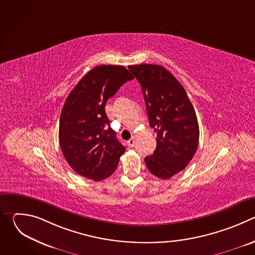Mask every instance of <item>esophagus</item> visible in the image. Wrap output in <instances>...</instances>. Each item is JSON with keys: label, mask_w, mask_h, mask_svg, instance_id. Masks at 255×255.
I'll list each match as a JSON object with an SVG mask.
<instances>
[{"label": "esophagus", "mask_w": 255, "mask_h": 255, "mask_svg": "<svg viewBox=\"0 0 255 255\" xmlns=\"http://www.w3.org/2000/svg\"><path fill=\"white\" fill-rule=\"evenodd\" d=\"M135 143H136V140H135V138H131L130 140H128V141H127V145H128L129 147H134Z\"/></svg>", "instance_id": "obj_1"}]
</instances>
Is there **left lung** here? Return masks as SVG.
Masks as SVG:
<instances>
[{"label": "left lung", "instance_id": "8db88e82", "mask_svg": "<svg viewBox=\"0 0 255 255\" xmlns=\"http://www.w3.org/2000/svg\"><path fill=\"white\" fill-rule=\"evenodd\" d=\"M141 85L149 125L157 133L156 148L145 157L149 171L167 179L186 168L199 144V123L184 87L163 66L129 65Z\"/></svg>", "mask_w": 255, "mask_h": 255}]
</instances>
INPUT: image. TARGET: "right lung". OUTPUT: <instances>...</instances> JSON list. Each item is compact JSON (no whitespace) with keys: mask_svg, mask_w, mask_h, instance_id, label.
<instances>
[{"mask_svg":"<svg viewBox=\"0 0 255 255\" xmlns=\"http://www.w3.org/2000/svg\"><path fill=\"white\" fill-rule=\"evenodd\" d=\"M132 79L122 65H99L66 98L59 120V144L67 163L80 175L99 181L116 170L126 148L110 127L105 106Z\"/></svg>","mask_w":255,"mask_h":255,"instance_id":"add662e5","label":"right lung"}]
</instances>
